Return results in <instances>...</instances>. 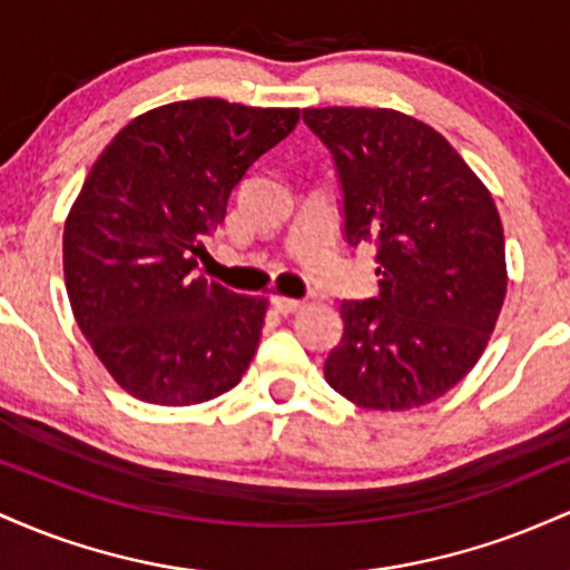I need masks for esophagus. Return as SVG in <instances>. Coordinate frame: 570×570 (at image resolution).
<instances>
[{"mask_svg":"<svg viewBox=\"0 0 570 570\" xmlns=\"http://www.w3.org/2000/svg\"><path fill=\"white\" fill-rule=\"evenodd\" d=\"M271 303H273V307H276L278 313H284V316H289V313L299 311V307H303V303H299V299H294V297H281V294H273Z\"/></svg>","mask_w":570,"mask_h":570,"instance_id":"esophagus-1","label":"esophagus"}]
</instances>
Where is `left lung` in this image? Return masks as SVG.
I'll return each instance as SVG.
<instances>
[{
  "label": "left lung",
  "mask_w": 570,
  "mask_h": 570,
  "mask_svg": "<svg viewBox=\"0 0 570 570\" xmlns=\"http://www.w3.org/2000/svg\"><path fill=\"white\" fill-rule=\"evenodd\" d=\"M335 160L343 235L375 244L381 294L340 305L343 337L324 362L364 410L434 402L474 367L507 297L499 208L426 122L394 109H303Z\"/></svg>",
  "instance_id": "8db88e82"
}]
</instances>
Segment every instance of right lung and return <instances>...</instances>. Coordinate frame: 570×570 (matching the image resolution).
<instances>
[{
  "label": "right lung",
  "instance_id": "obj_1",
  "mask_svg": "<svg viewBox=\"0 0 570 570\" xmlns=\"http://www.w3.org/2000/svg\"><path fill=\"white\" fill-rule=\"evenodd\" d=\"M297 120L195 98L136 117L98 155L63 227V276L77 326L130 396L187 407L248 370L267 299L189 273L235 185Z\"/></svg>",
  "mask_w": 570,
  "mask_h": 570
}]
</instances>
